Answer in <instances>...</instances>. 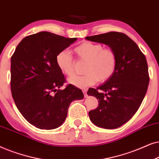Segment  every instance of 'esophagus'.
<instances>
[{"label":"esophagus","mask_w":159,"mask_h":159,"mask_svg":"<svg viewBox=\"0 0 159 159\" xmlns=\"http://www.w3.org/2000/svg\"><path fill=\"white\" fill-rule=\"evenodd\" d=\"M83 93H84V97H87V92H86V90H83Z\"/></svg>","instance_id":"obj_1"}]
</instances>
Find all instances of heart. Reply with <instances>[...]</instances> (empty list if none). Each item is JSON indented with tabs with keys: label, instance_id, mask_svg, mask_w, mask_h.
Segmentation results:
<instances>
[{
	"label": "heart",
	"instance_id": "b5f03b06",
	"mask_svg": "<svg viewBox=\"0 0 159 159\" xmlns=\"http://www.w3.org/2000/svg\"><path fill=\"white\" fill-rule=\"evenodd\" d=\"M74 52L81 60L86 61L84 75H75L68 79L72 85L86 89L97 82L107 81L113 76L117 65V55L113 49L105 48L101 43L84 42L75 48ZM57 65L67 76L74 74V61L67 51L59 52L56 57Z\"/></svg>",
	"mask_w": 159,
	"mask_h": 159
}]
</instances>
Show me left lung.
Masks as SVG:
<instances>
[{
  "mask_svg": "<svg viewBox=\"0 0 159 159\" xmlns=\"http://www.w3.org/2000/svg\"><path fill=\"white\" fill-rule=\"evenodd\" d=\"M85 39L107 45L117 55L113 76L87 92L99 99L97 108L89 112L90 120L99 127H120L136 113L147 92L150 78L145 56L124 33L110 32Z\"/></svg>",
  "mask_w": 159,
  "mask_h": 159,
  "instance_id": "8db88e82",
  "label": "left lung"
}]
</instances>
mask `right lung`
<instances>
[{
	"mask_svg": "<svg viewBox=\"0 0 159 159\" xmlns=\"http://www.w3.org/2000/svg\"><path fill=\"white\" fill-rule=\"evenodd\" d=\"M76 40L40 32L23 39L11 58L12 97L23 117L35 127H59L72 102L84 98L82 91L72 84L60 89L65 78L56 62L58 53Z\"/></svg>",
	"mask_w": 159,
	"mask_h": 159,
	"instance_id": "obj_1",
	"label": "right lung"
}]
</instances>
